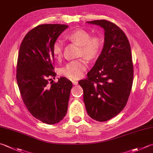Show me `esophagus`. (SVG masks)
Wrapping results in <instances>:
<instances>
[{
	"label": "esophagus",
	"mask_w": 153,
	"mask_h": 153,
	"mask_svg": "<svg viewBox=\"0 0 153 153\" xmlns=\"http://www.w3.org/2000/svg\"><path fill=\"white\" fill-rule=\"evenodd\" d=\"M72 82H73V84L74 85H76L78 84V81H77V80H72Z\"/></svg>",
	"instance_id": "1"
}]
</instances>
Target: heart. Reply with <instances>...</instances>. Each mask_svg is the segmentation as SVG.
Listing matches in <instances>:
<instances>
[{
  "instance_id": "1",
  "label": "heart",
  "mask_w": 153,
  "mask_h": 153,
  "mask_svg": "<svg viewBox=\"0 0 153 153\" xmlns=\"http://www.w3.org/2000/svg\"><path fill=\"white\" fill-rule=\"evenodd\" d=\"M69 41L80 45L79 56H84L88 60H93L99 56L103 46L101 37L91 36L87 31L83 29H76L71 32L66 36ZM53 53L56 59H59L63 53V44L60 40L54 42ZM87 68V62L82 58L72 60L63 67L60 73L69 79H79L82 76Z\"/></svg>"
}]
</instances>
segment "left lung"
<instances>
[{
  "label": "left lung",
  "instance_id": "left-lung-1",
  "mask_svg": "<svg viewBox=\"0 0 153 153\" xmlns=\"http://www.w3.org/2000/svg\"><path fill=\"white\" fill-rule=\"evenodd\" d=\"M105 30L101 53L86 79L79 84L89 117L99 122L110 120L125 108L133 82L130 43L124 32L106 20L88 21Z\"/></svg>",
  "mask_w": 153,
  "mask_h": 153
}]
</instances>
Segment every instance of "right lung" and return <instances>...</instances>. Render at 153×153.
<instances>
[{
    "mask_svg": "<svg viewBox=\"0 0 153 153\" xmlns=\"http://www.w3.org/2000/svg\"><path fill=\"white\" fill-rule=\"evenodd\" d=\"M68 26L41 25L26 34L20 46L16 67V81L26 107L41 122L54 125L67 114L73 84L65 77L58 82L48 80L54 70L53 46Z\"/></svg>",
    "mask_w": 153,
    "mask_h": 153,
    "instance_id": "obj_1",
    "label": "right lung"
}]
</instances>
